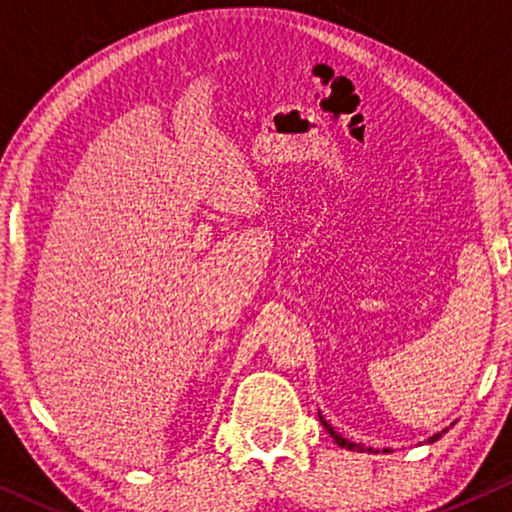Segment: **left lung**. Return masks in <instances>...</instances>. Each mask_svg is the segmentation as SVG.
Wrapping results in <instances>:
<instances>
[{"instance_id": "obj_1", "label": "left lung", "mask_w": 512, "mask_h": 512, "mask_svg": "<svg viewBox=\"0 0 512 512\" xmlns=\"http://www.w3.org/2000/svg\"><path fill=\"white\" fill-rule=\"evenodd\" d=\"M319 419H321V424H324V429H326L328 433H331V438H333L335 443H338L340 447H347V450H356V452H373V447H363V445H359V443H349V440L342 438L340 433H335V431H333V426L328 424L324 417H319ZM445 431H447V429H445ZM445 431H440V433H436V436H431V438H429V443H433V440H438L440 436H443Z\"/></svg>"}]
</instances>
